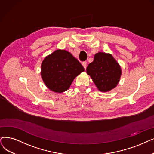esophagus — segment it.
<instances>
[{"label":"esophagus","mask_w":154,"mask_h":154,"mask_svg":"<svg viewBox=\"0 0 154 154\" xmlns=\"http://www.w3.org/2000/svg\"><path fill=\"white\" fill-rule=\"evenodd\" d=\"M82 65H83V66L84 67V68H85V69L87 68V62H86V61H84V62H83V63H82Z\"/></svg>","instance_id":"obj_1"}]
</instances>
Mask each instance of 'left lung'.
<instances>
[{"label": "left lung", "instance_id": "8db88e82", "mask_svg": "<svg viewBox=\"0 0 154 154\" xmlns=\"http://www.w3.org/2000/svg\"><path fill=\"white\" fill-rule=\"evenodd\" d=\"M87 72L98 90L106 92L118 84L121 68L111 54L98 52L95 55L93 62L87 66Z\"/></svg>", "mask_w": 154, "mask_h": 154}]
</instances>
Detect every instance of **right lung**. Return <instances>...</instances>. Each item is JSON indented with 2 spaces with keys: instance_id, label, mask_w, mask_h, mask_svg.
<instances>
[{
  "instance_id": "1",
  "label": "right lung",
  "mask_w": 154,
  "mask_h": 154,
  "mask_svg": "<svg viewBox=\"0 0 154 154\" xmlns=\"http://www.w3.org/2000/svg\"><path fill=\"white\" fill-rule=\"evenodd\" d=\"M85 71L81 63L65 50H56L41 65V76L48 89L56 93L68 90L72 81Z\"/></svg>"
}]
</instances>
